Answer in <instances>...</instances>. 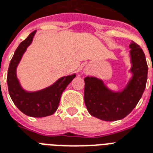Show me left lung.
I'll use <instances>...</instances> for the list:
<instances>
[{
  "instance_id": "left-lung-1",
  "label": "left lung",
  "mask_w": 153,
  "mask_h": 153,
  "mask_svg": "<svg viewBox=\"0 0 153 153\" xmlns=\"http://www.w3.org/2000/svg\"><path fill=\"white\" fill-rule=\"evenodd\" d=\"M130 48L132 77L123 91H113L96 77L84 79V101L91 116L107 122L123 119L142 97L148 78V64L140 45L132 41Z\"/></svg>"
}]
</instances>
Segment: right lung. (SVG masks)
Here are the masks:
<instances>
[{
    "label": "right lung",
    "instance_id": "1",
    "mask_svg": "<svg viewBox=\"0 0 153 153\" xmlns=\"http://www.w3.org/2000/svg\"><path fill=\"white\" fill-rule=\"evenodd\" d=\"M36 32V30L31 32L15 50L9 65L7 83L10 97L20 111L30 117H43L52 115L56 111L62 92L76 74L62 77L53 85L39 91H25L17 78V66L31 44Z\"/></svg>",
    "mask_w": 153,
    "mask_h": 153
}]
</instances>
